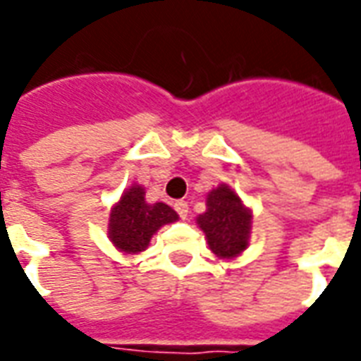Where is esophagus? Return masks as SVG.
Segmentation results:
<instances>
[{
  "label": "esophagus",
  "instance_id": "esophagus-1",
  "mask_svg": "<svg viewBox=\"0 0 361 361\" xmlns=\"http://www.w3.org/2000/svg\"><path fill=\"white\" fill-rule=\"evenodd\" d=\"M174 209L178 212V215H180L181 219H185L187 214H189V204H187L185 200H178V202L174 204Z\"/></svg>",
  "mask_w": 361,
  "mask_h": 361
}]
</instances>
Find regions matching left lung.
Listing matches in <instances>:
<instances>
[{
  "mask_svg": "<svg viewBox=\"0 0 361 361\" xmlns=\"http://www.w3.org/2000/svg\"><path fill=\"white\" fill-rule=\"evenodd\" d=\"M198 228L217 258L232 260L245 251L251 241L252 212L234 189L221 183L208 192L206 212L197 217Z\"/></svg>",
  "mask_w": 361,
  "mask_h": 361,
  "instance_id": "obj_1",
  "label": "left lung"
}]
</instances>
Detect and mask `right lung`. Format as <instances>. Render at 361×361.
<instances>
[{
	"label": "right lung",
	"mask_w": 361,
	"mask_h": 361,
	"mask_svg": "<svg viewBox=\"0 0 361 361\" xmlns=\"http://www.w3.org/2000/svg\"><path fill=\"white\" fill-rule=\"evenodd\" d=\"M178 219L169 204L146 202L144 187L133 183L110 208L109 240L123 255H140L161 226Z\"/></svg>",
	"instance_id": "obj_1"
}]
</instances>
